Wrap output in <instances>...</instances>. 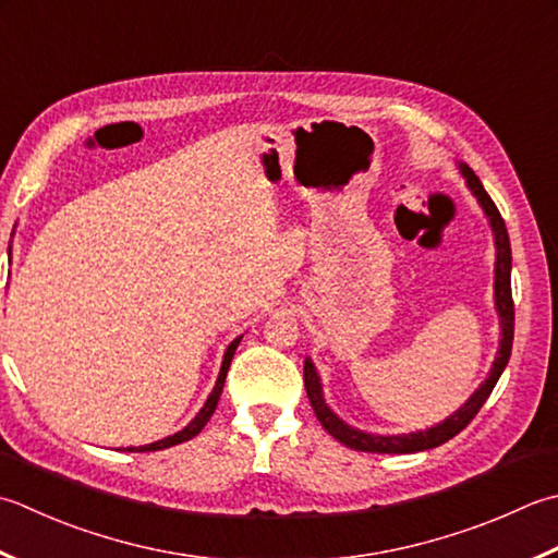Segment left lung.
I'll use <instances>...</instances> for the list:
<instances>
[{"label":"left lung","instance_id":"left-lung-1","mask_svg":"<svg viewBox=\"0 0 558 558\" xmlns=\"http://www.w3.org/2000/svg\"><path fill=\"white\" fill-rule=\"evenodd\" d=\"M457 169H460V177L464 179L466 189L472 191L476 203L482 205V210L488 220L490 232H494V244H496V270H494V302H496V314L500 322V341H498V353L494 365L488 369V377L478 385V389L469 397L460 409H457L452 416H447L445 421L430 425L425 430L416 433H401V435H377V433H365L357 430L353 425H348L343 418H338L331 411L329 403L324 399V387H322V377L316 373V367L312 363V357L304 360V389H307V397L312 409L316 413V418L324 425V430L333 435L338 442H343L351 450L360 452H377V454H411V452H423V450H433L450 438H454L457 433H462L472 418L478 413V409L484 407L490 391H494L498 377L504 375V369L510 360L512 351V331H515V310H512V292H510V268H512V254H510V239H508V229L504 217H500L498 207L494 201L488 198V193L484 191L482 181H478L476 173L466 167L464 161H457Z\"/></svg>","mask_w":558,"mask_h":558}]
</instances>
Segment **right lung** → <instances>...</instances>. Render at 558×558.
Returning a JSON list of instances; mask_svg holds the SVG:
<instances>
[{
    "label": "right lung",
    "mask_w": 558,
    "mask_h": 558,
    "mask_svg": "<svg viewBox=\"0 0 558 558\" xmlns=\"http://www.w3.org/2000/svg\"><path fill=\"white\" fill-rule=\"evenodd\" d=\"M9 254H11V246H9ZM242 338H244V336H236L234 341L227 345V351H225V355H222L220 375H217V381H215V387H213V391H210V397L205 399L203 409H201L198 413H195V418H193L189 425H185L183 430H179V433L169 435V438H161V440H157V442L140 445V447H123V450H125V452H157V450H167V447L181 445V442H185V440L195 438V435H198V433L205 428V423L210 421V416H213L215 409H217V401H220V395H222V387H225V377H227L229 363H232L234 351H236V345H239V341H242Z\"/></svg>",
    "instance_id": "1"
}]
</instances>
